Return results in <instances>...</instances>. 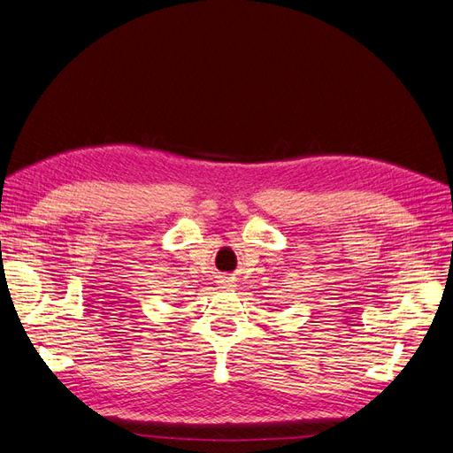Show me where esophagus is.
<instances>
[{
  "label": "esophagus",
  "mask_w": 453,
  "mask_h": 453,
  "mask_svg": "<svg viewBox=\"0 0 453 453\" xmlns=\"http://www.w3.org/2000/svg\"><path fill=\"white\" fill-rule=\"evenodd\" d=\"M221 285H223V289H228V287H232V280L230 278H223Z\"/></svg>",
  "instance_id": "34e87169"
}]
</instances>
